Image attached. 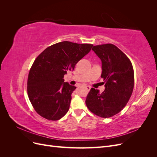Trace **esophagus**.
Wrapping results in <instances>:
<instances>
[{"instance_id": "34e87169", "label": "esophagus", "mask_w": 157, "mask_h": 157, "mask_svg": "<svg viewBox=\"0 0 157 157\" xmlns=\"http://www.w3.org/2000/svg\"><path fill=\"white\" fill-rule=\"evenodd\" d=\"M85 87H86V90H88V91H89V90H90V88H90V86H85Z\"/></svg>"}]
</instances>
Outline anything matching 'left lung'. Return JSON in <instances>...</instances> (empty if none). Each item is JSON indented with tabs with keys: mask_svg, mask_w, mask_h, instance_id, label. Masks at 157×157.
I'll use <instances>...</instances> for the list:
<instances>
[{
	"mask_svg": "<svg viewBox=\"0 0 157 157\" xmlns=\"http://www.w3.org/2000/svg\"><path fill=\"white\" fill-rule=\"evenodd\" d=\"M101 61L105 89L99 94L92 88L86 104L89 110L102 118L111 117L119 113L127 104L134 86V73L129 58L115 45L94 46L92 49Z\"/></svg>",
	"mask_w": 157,
	"mask_h": 157,
	"instance_id": "obj_1",
	"label": "left lung"
}]
</instances>
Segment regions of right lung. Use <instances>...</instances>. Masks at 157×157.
Here are the masks:
<instances>
[{"instance_id": "obj_1", "label": "right lung", "mask_w": 157, "mask_h": 157, "mask_svg": "<svg viewBox=\"0 0 157 157\" xmlns=\"http://www.w3.org/2000/svg\"><path fill=\"white\" fill-rule=\"evenodd\" d=\"M92 44L60 42L46 48L29 71L27 93L36 112L50 121H58L69 111L75 86L64 82L68 71L88 54Z\"/></svg>"}]
</instances>
